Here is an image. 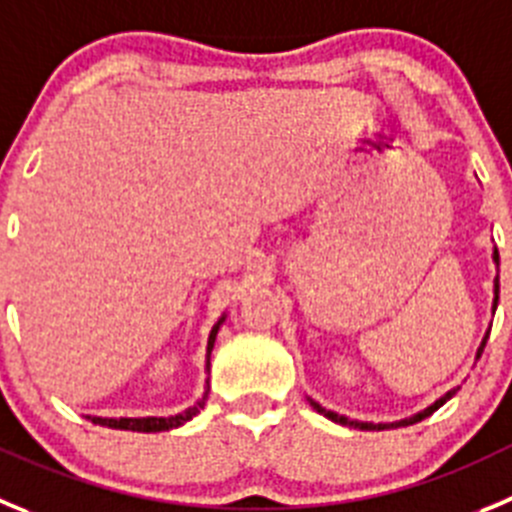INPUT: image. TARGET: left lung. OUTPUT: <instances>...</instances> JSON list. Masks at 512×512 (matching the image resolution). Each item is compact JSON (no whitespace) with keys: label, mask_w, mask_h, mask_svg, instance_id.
Listing matches in <instances>:
<instances>
[{"label":"left lung","mask_w":512,"mask_h":512,"mask_svg":"<svg viewBox=\"0 0 512 512\" xmlns=\"http://www.w3.org/2000/svg\"><path fill=\"white\" fill-rule=\"evenodd\" d=\"M493 262H495V267L500 265V257H498V250H493ZM493 315H495V308H498V298H500V275H495V283H493ZM487 338H490V331L485 333V338H482L480 341V348H477V353H475V358H480L482 356V351H485V343H487ZM457 389H460V386H457ZM457 389H450L447 391V394H442L439 396L437 401H434V404H429L427 409H422V412H417V414H412V417H407V419H399V422H379V424H374V422H361V419H348L346 414H336V412H331V409H326V407H321V404H318V401L315 399H310L308 396V401H310V407L315 409V412L318 414H323V417L326 419H331V422H336V424H343V427H353V429H369V432H381V429H396V427H409V424H417V422H422V419H427V417H432L434 412H437L439 407H442V404H447V401L452 399V396L457 394Z\"/></svg>","instance_id":"left-lung-1"}]
</instances>
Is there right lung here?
<instances>
[{
	"label": "right lung",
	"instance_id": "add662e5",
	"mask_svg": "<svg viewBox=\"0 0 512 512\" xmlns=\"http://www.w3.org/2000/svg\"><path fill=\"white\" fill-rule=\"evenodd\" d=\"M224 318H227V315H222V318L214 323L212 331H209L207 364H204V371H207V374H209V358H212L214 341H217L219 326L224 323ZM207 396H209V379L204 381V394L199 396L197 404H191L189 409H184V412H179V414H169V417H90V414H88V419L93 424H100V427L128 429V432H169V429L181 427V424L191 422V419L197 417V414L204 409V404H207Z\"/></svg>",
	"mask_w": 512,
	"mask_h": 512
}]
</instances>
